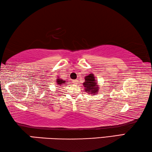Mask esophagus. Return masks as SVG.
Wrapping results in <instances>:
<instances>
[{"instance_id":"34e87169","label":"esophagus","mask_w":152,"mask_h":152,"mask_svg":"<svg viewBox=\"0 0 152 152\" xmlns=\"http://www.w3.org/2000/svg\"><path fill=\"white\" fill-rule=\"evenodd\" d=\"M72 83H73L74 84H77V83H78V80H74Z\"/></svg>"}]
</instances>
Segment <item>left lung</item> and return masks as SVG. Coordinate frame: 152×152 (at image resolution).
<instances>
[{
  "mask_svg": "<svg viewBox=\"0 0 152 152\" xmlns=\"http://www.w3.org/2000/svg\"><path fill=\"white\" fill-rule=\"evenodd\" d=\"M83 86L85 88V91L93 95L97 93L99 89L97 82L95 81V77L94 76L93 74H90L85 76Z\"/></svg>",
  "mask_w": 152,
  "mask_h": 152,
  "instance_id": "1",
  "label": "left lung"
}]
</instances>
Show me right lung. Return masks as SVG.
Masks as SVG:
<instances>
[{"instance_id":"1","label":"right lung","mask_w":152,"mask_h":152,"mask_svg":"<svg viewBox=\"0 0 152 152\" xmlns=\"http://www.w3.org/2000/svg\"><path fill=\"white\" fill-rule=\"evenodd\" d=\"M56 80H57V85H59V86L63 85V84L66 83V82H67V81H66V80H62V79L60 78V77H58V78L56 79Z\"/></svg>"}]
</instances>
